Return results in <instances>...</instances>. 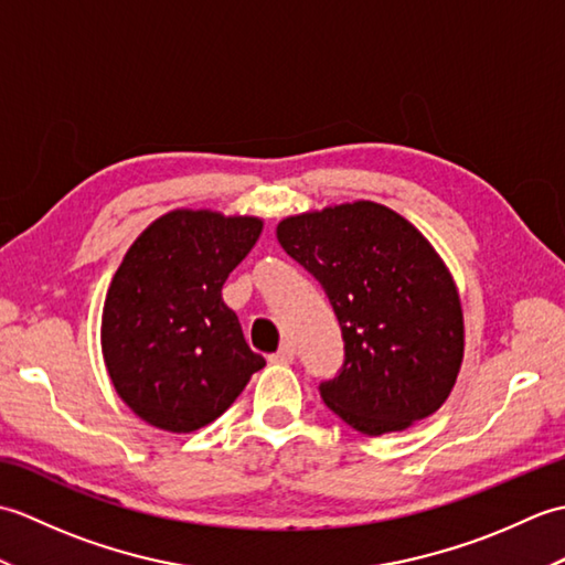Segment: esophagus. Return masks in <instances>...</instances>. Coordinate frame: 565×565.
<instances>
[{
  "mask_svg": "<svg viewBox=\"0 0 565 565\" xmlns=\"http://www.w3.org/2000/svg\"><path fill=\"white\" fill-rule=\"evenodd\" d=\"M294 356H296L294 347L284 344V347H279V352L269 356V362H274V364H294Z\"/></svg>",
  "mask_w": 565,
  "mask_h": 565,
  "instance_id": "obj_1",
  "label": "esophagus"
}]
</instances>
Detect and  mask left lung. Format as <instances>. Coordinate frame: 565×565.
Listing matches in <instances>:
<instances>
[{
	"mask_svg": "<svg viewBox=\"0 0 565 565\" xmlns=\"http://www.w3.org/2000/svg\"><path fill=\"white\" fill-rule=\"evenodd\" d=\"M276 237L340 320L344 364L320 383L330 411L369 437L437 413L461 369L463 313L427 237L374 201L289 215Z\"/></svg>",
	"mask_w": 565,
	"mask_h": 565,
	"instance_id": "1",
	"label": "left lung"
}]
</instances>
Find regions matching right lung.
<instances>
[{
  "label": "right lung",
  "mask_w": 565,
  "mask_h": 565,
  "mask_svg": "<svg viewBox=\"0 0 565 565\" xmlns=\"http://www.w3.org/2000/svg\"><path fill=\"white\" fill-rule=\"evenodd\" d=\"M259 233L255 215L177 209L126 252L104 301L102 352L116 393L148 425L206 427L264 366L221 294Z\"/></svg>",
  "instance_id": "add662e5"
}]
</instances>
